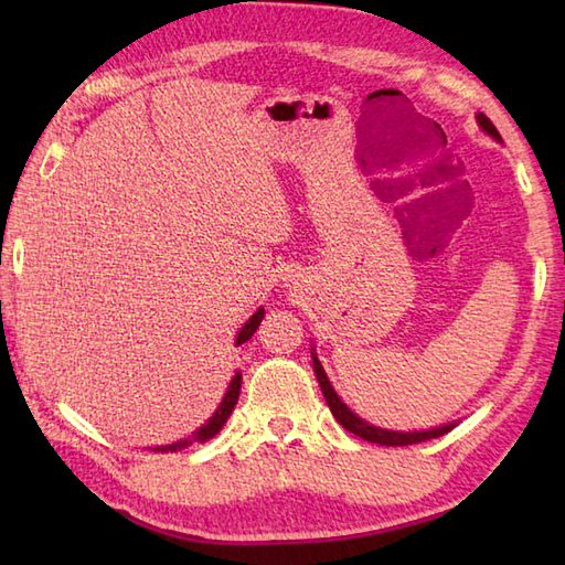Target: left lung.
<instances>
[{
	"label": "left lung",
	"mask_w": 565,
	"mask_h": 565,
	"mask_svg": "<svg viewBox=\"0 0 565 565\" xmlns=\"http://www.w3.org/2000/svg\"><path fill=\"white\" fill-rule=\"evenodd\" d=\"M478 124H481V128L486 130L488 136H493L495 140H500L498 128L493 126V121H490V118H488L486 114H478ZM313 369H316V376H318V383H320V391H322V395H326V401H328V405H330L332 415L338 417V423H340L344 429H350L352 435L362 437V439H366V441L383 444V447H407V444H419V441H427V439H435V437L447 435V431H451V429L456 427V423H451V425L435 427V429H427V431H391V429H381V427L369 425V423H364L362 417H356V415L350 411V407H347V405L338 398V393L332 391L330 381H328V376H326V371H322V366H320V362H318V356H313Z\"/></svg>",
	"instance_id": "left-lung-1"
}]
</instances>
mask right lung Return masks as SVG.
Instances as JSON below:
<instances>
[{"label":"right lung","instance_id":"right-lung-1","mask_svg":"<svg viewBox=\"0 0 565 565\" xmlns=\"http://www.w3.org/2000/svg\"><path fill=\"white\" fill-rule=\"evenodd\" d=\"M262 318H264V308H259L257 313L252 316V318L245 322V328L239 330V334H237V344L247 342V340L252 338V334L257 332ZM239 383H243V376L235 374V376H233V381H231V386H227L225 398H223V401H221V405H218V411H215V415L209 419V423L203 425V427H199V429L194 431V435H191L189 439H182V441L167 444V447H154V451H162V454H167V451H177V449H184V447H189V444H194V441H206V439H211V437L218 435L221 427L227 423V417H231L233 407H235V403H237Z\"/></svg>","mask_w":565,"mask_h":565}]
</instances>
